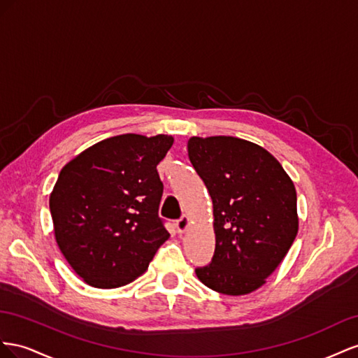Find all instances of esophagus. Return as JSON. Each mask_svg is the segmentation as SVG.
Wrapping results in <instances>:
<instances>
[{
  "label": "esophagus",
  "mask_w": 358,
  "mask_h": 358,
  "mask_svg": "<svg viewBox=\"0 0 358 358\" xmlns=\"http://www.w3.org/2000/svg\"><path fill=\"white\" fill-rule=\"evenodd\" d=\"M189 224H190V219L187 216H182L180 220H177L176 227H177L178 234H185L187 231V228H189Z\"/></svg>",
  "instance_id": "obj_1"
}]
</instances>
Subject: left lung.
Segmentation results:
<instances>
[{
  "label": "left lung",
  "mask_w": 358,
  "mask_h": 358,
  "mask_svg": "<svg viewBox=\"0 0 358 358\" xmlns=\"http://www.w3.org/2000/svg\"><path fill=\"white\" fill-rule=\"evenodd\" d=\"M189 159L213 201L216 249L195 270L210 289L244 295L261 288L297 237V193L270 152L234 136H193Z\"/></svg>",
  "instance_id": "8db88e82"
}]
</instances>
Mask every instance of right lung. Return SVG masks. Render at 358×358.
<instances>
[{"label": "right lung", "instance_id": "obj_1", "mask_svg": "<svg viewBox=\"0 0 358 358\" xmlns=\"http://www.w3.org/2000/svg\"><path fill=\"white\" fill-rule=\"evenodd\" d=\"M172 144L168 135L112 136L61 169L49 198L55 240L91 287L134 282L169 238L159 217L163 182L156 168Z\"/></svg>", "mask_w": 358, "mask_h": 358}]
</instances>
